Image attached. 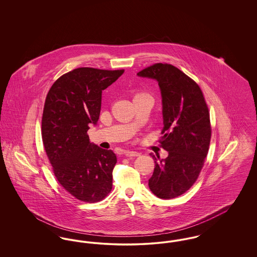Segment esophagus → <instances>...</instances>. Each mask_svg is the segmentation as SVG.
<instances>
[{
  "mask_svg": "<svg viewBox=\"0 0 257 257\" xmlns=\"http://www.w3.org/2000/svg\"><path fill=\"white\" fill-rule=\"evenodd\" d=\"M124 155L127 156V157H138V156L141 155V153H139L137 151H129V150H127V151L124 152Z\"/></svg>",
  "mask_w": 257,
  "mask_h": 257,
  "instance_id": "34e87169",
  "label": "esophagus"
}]
</instances>
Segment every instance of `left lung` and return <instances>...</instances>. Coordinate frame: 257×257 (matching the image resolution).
Returning a JSON list of instances; mask_svg holds the SVG:
<instances>
[{
  "label": "left lung",
  "mask_w": 257,
  "mask_h": 257,
  "mask_svg": "<svg viewBox=\"0 0 257 257\" xmlns=\"http://www.w3.org/2000/svg\"><path fill=\"white\" fill-rule=\"evenodd\" d=\"M155 79L162 94L164 128L160 147L169 152L155 160L148 186L159 198L183 195L196 181L203 168L211 140L207 104L196 82L169 63H155L138 73ZM159 158V157H158Z\"/></svg>",
  "instance_id": "1"
}]
</instances>
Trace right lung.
<instances>
[{"label": "right lung", "instance_id": "add662e5", "mask_svg": "<svg viewBox=\"0 0 257 257\" xmlns=\"http://www.w3.org/2000/svg\"><path fill=\"white\" fill-rule=\"evenodd\" d=\"M123 73L79 67L61 76L45 99L41 135L46 155L62 188L84 202L101 201L112 188L116 156L90 144L87 130L99 119L102 90Z\"/></svg>", "mask_w": 257, "mask_h": 257}]
</instances>
